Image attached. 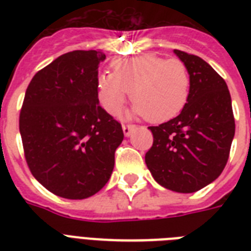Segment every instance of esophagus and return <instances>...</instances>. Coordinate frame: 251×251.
I'll use <instances>...</instances> for the list:
<instances>
[{"mask_svg": "<svg viewBox=\"0 0 251 251\" xmlns=\"http://www.w3.org/2000/svg\"><path fill=\"white\" fill-rule=\"evenodd\" d=\"M134 129H135V125H131V124H126V125H122V130H124V134H125L126 137H129Z\"/></svg>", "mask_w": 251, "mask_h": 251, "instance_id": "obj_1", "label": "esophagus"}]
</instances>
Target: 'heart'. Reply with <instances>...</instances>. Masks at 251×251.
Returning <instances> with one entry per match:
<instances>
[{
  "mask_svg": "<svg viewBox=\"0 0 251 251\" xmlns=\"http://www.w3.org/2000/svg\"><path fill=\"white\" fill-rule=\"evenodd\" d=\"M112 72H102L96 79L98 99L110 114L121 110L130 90L135 101L133 112L151 122L176 117L190 95V74L178 58H164L155 53L116 58Z\"/></svg>",
  "mask_w": 251,
  "mask_h": 251,
  "instance_id": "obj_1",
  "label": "heart"
}]
</instances>
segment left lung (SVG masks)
Returning a JSON list of instances; mask_svg holds the SVG:
<instances>
[{
  "label": "left lung",
  "instance_id": "left-lung-1",
  "mask_svg": "<svg viewBox=\"0 0 251 251\" xmlns=\"http://www.w3.org/2000/svg\"><path fill=\"white\" fill-rule=\"evenodd\" d=\"M175 53L189 70L190 95L177 117L150 126L153 142L145 159L161 186L194 193L222 175L236 125L226 80L201 57Z\"/></svg>",
  "mask_w": 251,
  "mask_h": 251
}]
</instances>
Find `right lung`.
<instances>
[{"instance_id": "1", "label": "right lung", "mask_w": 251, "mask_h": 251, "mask_svg": "<svg viewBox=\"0 0 251 251\" xmlns=\"http://www.w3.org/2000/svg\"><path fill=\"white\" fill-rule=\"evenodd\" d=\"M100 50H73L33 75L19 114L25 157L32 176L68 199L96 194L109 181L122 126L99 105Z\"/></svg>"}]
</instances>
